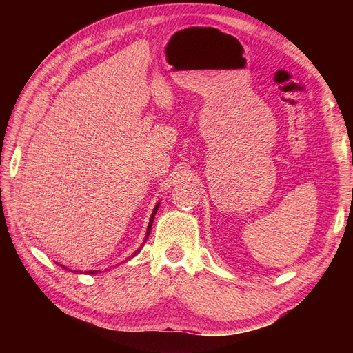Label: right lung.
Listing matches in <instances>:
<instances>
[{
    "mask_svg": "<svg viewBox=\"0 0 353 353\" xmlns=\"http://www.w3.org/2000/svg\"><path fill=\"white\" fill-rule=\"evenodd\" d=\"M157 208H159V205L154 208V210H153V213H152V218H150V222H148V228H147V236H145V240L148 239V236H150V231H152V225H153V219H154V215H156V212H157ZM141 249H138L137 252H135V254L140 252ZM135 254H132V256H135ZM77 272V271H74ZM97 271H87V274H95Z\"/></svg>",
    "mask_w": 353,
    "mask_h": 353,
    "instance_id": "right-lung-1",
    "label": "right lung"
}]
</instances>
